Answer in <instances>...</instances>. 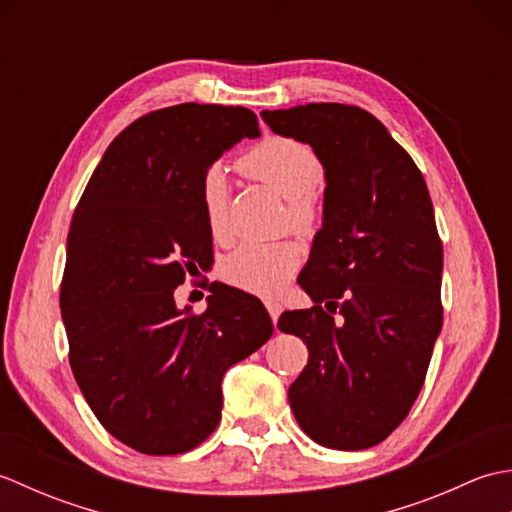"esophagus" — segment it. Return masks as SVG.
<instances>
[{"mask_svg":"<svg viewBox=\"0 0 512 512\" xmlns=\"http://www.w3.org/2000/svg\"><path fill=\"white\" fill-rule=\"evenodd\" d=\"M266 308H268V314H270V319H273V323L277 325V319H279V314H281V310H284V306H281V303H277V301H266Z\"/></svg>","mask_w":512,"mask_h":512,"instance_id":"34e87169","label":"esophagus"}]
</instances>
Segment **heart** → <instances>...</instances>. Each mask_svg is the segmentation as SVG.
<instances>
[{
  "mask_svg": "<svg viewBox=\"0 0 512 512\" xmlns=\"http://www.w3.org/2000/svg\"><path fill=\"white\" fill-rule=\"evenodd\" d=\"M239 169L248 176L270 184L284 198L286 222L301 235L314 233L319 224V206L312 189L321 180V160L310 145L288 136H270L255 145L239 160ZM231 184L222 167H209L200 180V206L206 228L217 242L231 233L228 226ZM301 266V248L292 239L281 242H248L237 246L224 259L222 275L237 288L255 295H277Z\"/></svg>",
  "mask_w": 512,
  "mask_h": 512,
  "instance_id": "b5f03b06",
  "label": "heart"
}]
</instances>
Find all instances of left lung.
<instances>
[{
    "label": "left lung",
    "mask_w": 512,
    "mask_h": 512,
    "mask_svg": "<svg viewBox=\"0 0 512 512\" xmlns=\"http://www.w3.org/2000/svg\"><path fill=\"white\" fill-rule=\"evenodd\" d=\"M262 118L308 143L325 169L323 226L297 279L314 306L277 323L310 352L290 407L323 447L369 449L407 418L442 330V242L427 182L361 107L308 103Z\"/></svg>",
    "instance_id": "8db88e82"
}]
</instances>
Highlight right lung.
<instances>
[{
	"instance_id": "1",
	"label": "right lung",
	"mask_w": 512,
	"mask_h": 512,
	"mask_svg": "<svg viewBox=\"0 0 512 512\" xmlns=\"http://www.w3.org/2000/svg\"><path fill=\"white\" fill-rule=\"evenodd\" d=\"M246 107L182 103L140 116L107 147L76 206L61 281L70 367L103 427L147 455L187 453L222 418L226 369L273 334L262 301L217 288L178 308L187 270L213 259L204 171L242 138Z\"/></svg>"
}]
</instances>
